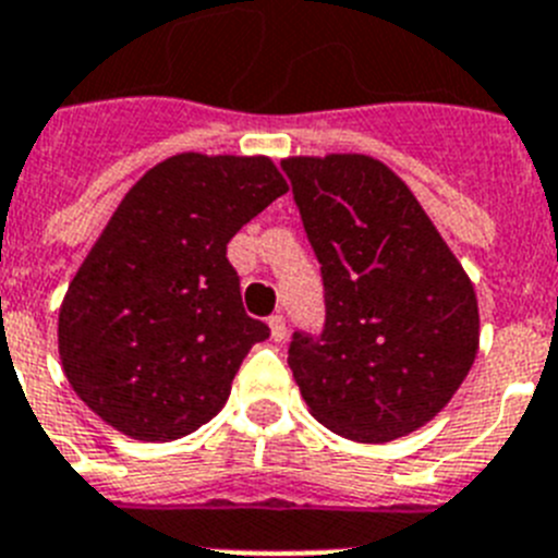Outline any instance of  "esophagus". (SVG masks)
Instances as JSON below:
<instances>
[{
	"label": "esophagus",
	"mask_w": 558,
	"mask_h": 558,
	"mask_svg": "<svg viewBox=\"0 0 558 558\" xmlns=\"http://www.w3.org/2000/svg\"><path fill=\"white\" fill-rule=\"evenodd\" d=\"M269 331H272L275 342H283V339H286V317H283V314H272V317H269Z\"/></svg>",
	"instance_id": "34e87169"
}]
</instances>
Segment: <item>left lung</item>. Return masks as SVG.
<instances>
[{"instance_id":"left-lung-1","label":"left lung","mask_w":558,"mask_h":558,"mask_svg":"<svg viewBox=\"0 0 558 558\" xmlns=\"http://www.w3.org/2000/svg\"><path fill=\"white\" fill-rule=\"evenodd\" d=\"M319 260L326 326L289 367L319 424L360 444L415 433L449 404L481 342L474 286L413 191L365 154L283 159Z\"/></svg>"}]
</instances>
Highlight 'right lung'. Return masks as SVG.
<instances>
[{
	"label": "right lung",
	"instance_id": "obj_1",
	"mask_svg": "<svg viewBox=\"0 0 558 558\" xmlns=\"http://www.w3.org/2000/svg\"><path fill=\"white\" fill-rule=\"evenodd\" d=\"M289 191L269 157L177 154L125 193L72 278L58 353L92 413L137 440L191 435L255 342L227 244Z\"/></svg>",
	"mask_w": 558,
	"mask_h": 558
}]
</instances>
